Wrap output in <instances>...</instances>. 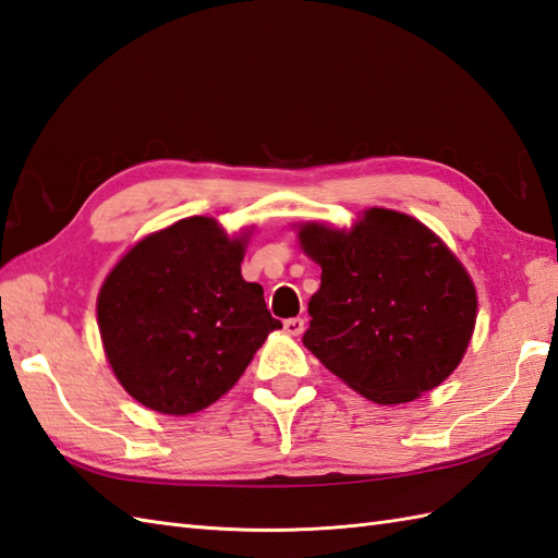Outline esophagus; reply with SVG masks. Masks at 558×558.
<instances>
[{
	"instance_id": "34e87169",
	"label": "esophagus",
	"mask_w": 558,
	"mask_h": 558,
	"mask_svg": "<svg viewBox=\"0 0 558 558\" xmlns=\"http://www.w3.org/2000/svg\"><path fill=\"white\" fill-rule=\"evenodd\" d=\"M305 329V319L303 317H291L283 322V331L291 333V337H299V333Z\"/></svg>"
}]
</instances>
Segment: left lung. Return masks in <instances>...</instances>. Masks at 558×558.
<instances>
[{
	"instance_id": "left-lung-1",
	"label": "left lung",
	"mask_w": 558,
	"mask_h": 558,
	"mask_svg": "<svg viewBox=\"0 0 558 558\" xmlns=\"http://www.w3.org/2000/svg\"><path fill=\"white\" fill-rule=\"evenodd\" d=\"M301 251L322 267L303 343L365 399L396 405L432 391L461 365L477 291L435 231L387 207L351 227L299 221Z\"/></svg>"
}]
</instances>
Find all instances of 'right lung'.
Here are the masks:
<instances>
[{"label": "right lung", "mask_w": 558, "mask_h": 558, "mask_svg": "<svg viewBox=\"0 0 558 558\" xmlns=\"http://www.w3.org/2000/svg\"><path fill=\"white\" fill-rule=\"evenodd\" d=\"M255 227L185 217L133 243L97 293L111 373L141 405L191 415L221 399L281 322L241 263Z\"/></svg>", "instance_id": "obj_1"}]
</instances>
